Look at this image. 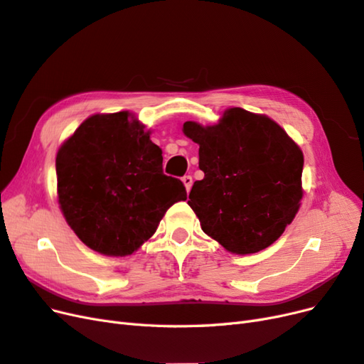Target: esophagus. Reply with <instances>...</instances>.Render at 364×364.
I'll use <instances>...</instances> for the list:
<instances>
[{"instance_id": "obj_1", "label": "esophagus", "mask_w": 364, "mask_h": 364, "mask_svg": "<svg viewBox=\"0 0 364 364\" xmlns=\"http://www.w3.org/2000/svg\"><path fill=\"white\" fill-rule=\"evenodd\" d=\"M181 181H183V184L186 186V191L189 192V191L192 189V184H193V180H192L191 175H184V177L181 178Z\"/></svg>"}]
</instances>
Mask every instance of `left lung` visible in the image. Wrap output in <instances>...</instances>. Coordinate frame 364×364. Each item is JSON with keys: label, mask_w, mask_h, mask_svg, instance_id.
<instances>
[{"label": "left lung", "mask_w": 364, "mask_h": 364, "mask_svg": "<svg viewBox=\"0 0 364 364\" xmlns=\"http://www.w3.org/2000/svg\"><path fill=\"white\" fill-rule=\"evenodd\" d=\"M183 133L199 145L189 204L203 231L232 254L271 246L298 213L304 156L277 122L240 107L216 125L187 121Z\"/></svg>", "instance_id": "left-lung-1"}]
</instances>
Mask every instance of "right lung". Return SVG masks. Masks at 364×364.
<instances>
[{
  "label": "right lung",
  "instance_id": "1",
  "mask_svg": "<svg viewBox=\"0 0 364 364\" xmlns=\"http://www.w3.org/2000/svg\"><path fill=\"white\" fill-rule=\"evenodd\" d=\"M149 134L128 112L93 114L57 152L58 204L93 251L133 254L187 198L184 184L163 173L161 149Z\"/></svg>",
  "mask_w": 364,
  "mask_h": 364
}]
</instances>
